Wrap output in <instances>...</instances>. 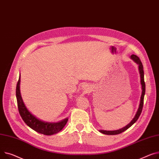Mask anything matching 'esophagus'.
Here are the masks:
<instances>
[{
	"label": "esophagus",
	"instance_id": "34e87169",
	"mask_svg": "<svg viewBox=\"0 0 159 159\" xmlns=\"http://www.w3.org/2000/svg\"><path fill=\"white\" fill-rule=\"evenodd\" d=\"M83 88H84V89H85V90H86V89H88V88H87V86H83Z\"/></svg>",
	"mask_w": 159,
	"mask_h": 159
}]
</instances>
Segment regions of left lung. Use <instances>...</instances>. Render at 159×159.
<instances>
[{"mask_svg":"<svg viewBox=\"0 0 159 159\" xmlns=\"http://www.w3.org/2000/svg\"><path fill=\"white\" fill-rule=\"evenodd\" d=\"M131 58L136 62L137 64L139 65V73H140V75H141V85H142V94H141V101H140V104H139V107L138 109V111L137 112V114H135V116L134 117V118L132 120V121L129 124L126 125V126H125L124 128L118 130H114V131H107V130H100V132L103 134H106V135H117L119 134H121L122 132H123L124 131L127 130L129 128H130V126L135 123L136 122V121L138 120L139 117L140 116L141 112H142V110H143V104H144V94H145V82H144V70H143V66L142 62L140 60V59L139 58V57H137L136 55L132 54L131 56Z\"/></svg>","mask_w":159,"mask_h":159,"instance_id":"1","label":"left lung"}]
</instances>
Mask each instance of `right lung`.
Here are the masks:
<instances>
[{
  "label": "right lung",
  "mask_w": 159,
  "mask_h": 159,
  "mask_svg": "<svg viewBox=\"0 0 159 159\" xmlns=\"http://www.w3.org/2000/svg\"><path fill=\"white\" fill-rule=\"evenodd\" d=\"M20 75L19 77L16 84V96L18 111L24 121L32 129H33L34 130L38 133L44 135H50L60 132L63 128H64V126L66 124L68 121V118L64 120L61 122L52 123L44 122L37 119L35 116H34L33 114L29 112V111L27 109L26 107L25 106L22 97H21L20 94Z\"/></svg>",
  "instance_id": "right-lung-1"
}]
</instances>
